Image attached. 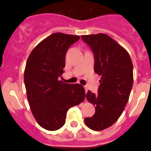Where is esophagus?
I'll return each mask as SVG.
<instances>
[{
	"mask_svg": "<svg viewBox=\"0 0 151 151\" xmlns=\"http://www.w3.org/2000/svg\"><path fill=\"white\" fill-rule=\"evenodd\" d=\"M85 93H87V92H88V88L85 87Z\"/></svg>",
	"mask_w": 151,
	"mask_h": 151,
	"instance_id": "esophagus-1",
	"label": "esophagus"
}]
</instances>
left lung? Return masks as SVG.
Listing matches in <instances>:
<instances>
[{"mask_svg": "<svg viewBox=\"0 0 151 151\" xmlns=\"http://www.w3.org/2000/svg\"><path fill=\"white\" fill-rule=\"evenodd\" d=\"M94 56V72L101 76L98 94L88 91L86 98L95 113L85 119L88 127L101 131L115 123L129 101L133 85V65L127 50L110 36L99 33L82 35Z\"/></svg>", "mask_w": 151, "mask_h": 151, "instance_id": "8db88e82", "label": "left lung"}]
</instances>
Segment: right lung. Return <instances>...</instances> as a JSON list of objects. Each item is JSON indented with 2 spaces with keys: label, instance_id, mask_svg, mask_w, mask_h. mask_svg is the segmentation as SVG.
Here are the masks:
<instances>
[{
  "label": "right lung",
  "instance_id": "obj_1",
  "mask_svg": "<svg viewBox=\"0 0 151 151\" xmlns=\"http://www.w3.org/2000/svg\"><path fill=\"white\" fill-rule=\"evenodd\" d=\"M78 35L54 33L31 52L24 72V82L31 110L40 126L48 131L60 129L69 108L85 100L80 84L64 83L63 73L68 48Z\"/></svg>",
  "mask_w": 151,
  "mask_h": 151
}]
</instances>
